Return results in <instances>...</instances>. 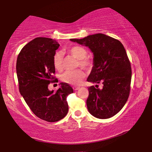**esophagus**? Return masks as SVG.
<instances>
[{"mask_svg": "<svg viewBox=\"0 0 152 152\" xmlns=\"http://www.w3.org/2000/svg\"><path fill=\"white\" fill-rule=\"evenodd\" d=\"M72 88H73L74 91H77L78 89L80 88V87H78V86H73V87H72Z\"/></svg>", "mask_w": 152, "mask_h": 152, "instance_id": "34e87169", "label": "esophagus"}]
</instances>
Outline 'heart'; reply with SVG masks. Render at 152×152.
<instances>
[{
	"mask_svg": "<svg viewBox=\"0 0 152 152\" xmlns=\"http://www.w3.org/2000/svg\"><path fill=\"white\" fill-rule=\"evenodd\" d=\"M68 53L79 60V64L82 67H88L90 61L86 59L87 56L86 50L82 46H73L68 50ZM53 65L56 70H61L63 68V55L61 51H57L53 56ZM85 77V73L82 70H77L75 71H66L61 76V80L64 83L70 85H79Z\"/></svg>",
	"mask_w": 152,
	"mask_h": 152,
	"instance_id": "obj_1",
	"label": "heart"
}]
</instances>
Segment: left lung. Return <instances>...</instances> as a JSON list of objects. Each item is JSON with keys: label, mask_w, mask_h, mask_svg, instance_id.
Returning <instances> with one entry per match:
<instances>
[{"label": "left lung", "mask_w": 152, "mask_h": 152, "mask_svg": "<svg viewBox=\"0 0 152 152\" xmlns=\"http://www.w3.org/2000/svg\"><path fill=\"white\" fill-rule=\"evenodd\" d=\"M72 42L88 47L93 55V66L87 82L103 84L99 89L88 88L86 100L89 113L99 119L113 117L122 109L129 95L132 68L120 41L108 35L95 34Z\"/></svg>", "instance_id": "left-lung-1"}]
</instances>
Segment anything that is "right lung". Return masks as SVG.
<instances>
[{
	"label": "right lung",
	"mask_w": 152,
	"mask_h": 152,
	"mask_svg": "<svg viewBox=\"0 0 152 152\" xmlns=\"http://www.w3.org/2000/svg\"><path fill=\"white\" fill-rule=\"evenodd\" d=\"M59 44L53 39L37 37L20 50L16 61L19 91L25 101L37 117L53 122L63 119L68 111L66 99L73 90L66 83H60L57 91H50L54 82L53 56Z\"/></svg>",
	"instance_id": "add662e5"
}]
</instances>
